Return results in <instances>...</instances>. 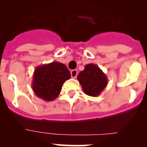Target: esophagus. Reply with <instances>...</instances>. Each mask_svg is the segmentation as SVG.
Wrapping results in <instances>:
<instances>
[{
	"label": "esophagus",
	"instance_id": "1",
	"mask_svg": "<svg viewBox=\"0 0 147 147\" xmlns=\"http://www.w3.org/2000/svg\"><path fill=\"white\" fill-rule=\"evenodd\" d=\"M71 77H72L73 79H75L78 75V71H76V70H72V71H71Z\"/></svg>",
	"mask_w": 147,
	"mask_h": 147
}]
</instances>
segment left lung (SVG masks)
<instances>
[{"instance_id": "1", "label": "left lung", "mask_w": 147, "mask_h": 147, "mask_svg": "<svg viewBox=\"0 0 147 147\" xmlns=\"http://www.w3.org/2000/svg\"><path fill=\"white\" fill-rule=\"evenodd\" d=\"M78 81L85 94L90 96H98L107 85V78L105 73L95 64H88L84 71L77 76Z\"/></svg>"}]
</instances>
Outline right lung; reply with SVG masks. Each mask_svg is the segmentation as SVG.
I'll return each instance as SVG.
<instances>
[{
    "mask_svg": "<svg viewBox=\"0 0 147 147\" xmlns=\"http://www.w3.org/2000/svg\"><path fill=\"white\" fill-rule=\"evenodd\" d=\"M70 78V71L61 62L41 65L34 72L32 89L37 97L51 102L59 96L62 85Z\"/></svg>",
    "mask_w": 147,
    "mask_h": 147,
    "instance_id": "add662e5",
    "label": "right lung"
}]
</instances>
